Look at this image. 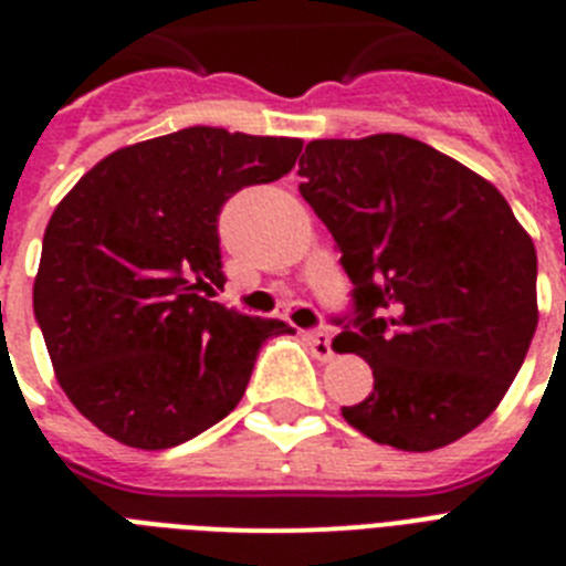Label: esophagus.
<instances>
[{"label":"esophagus","mask_w":566,"mask_h":566,"mask_svg":"<svg viewBox=\"0 0 566 566\" xmlns=\"http://www.w3.org/2000/svg\"><path fill=\"white\" fill-rule=\"evenodd\" d=\"M306 339H308V345H312V354L319 359V363H326V359L334 357L332 337H328V332H308Z\"/></svg>","instance_id":"34e87169"}]
</instances>
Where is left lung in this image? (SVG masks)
<instances>
[{
    "mask_svg": "<svg viewBox=\"0 0 566 566\" xmlns=\"http://www.w3.org/2000/svg\"><path fill=\"white\" fill-rule=\"evenodd\" d=\"M297 175L354 283L334 348L374 371L345 422L397 451L462 439L496 411L536 334L530 234L493 184L408 135L319 138Z\"/></svg>",
    "mask_w": 566,
    "mask_h": 566,
    "instance_id": "8db88e82",
    "label": "left lung"
}]
</instances>
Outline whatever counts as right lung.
Returning a JSON list of instances; mask_svg holds the SVG:
<instances>
[{
  "instance_id": "obj_1",
  "label": "right lung",
  "mask_w": 566,
  "mask_h": 566,
  "mask_svg": "<svg viewBox=\"0 0 566 566\" xmlns=\"http://www.w3.org/2000/svg\"><path fill=\"white\" fill-rule=\"evenodd\" d=\"M303 142L187 127L109 153L42 240L33 314L62 391L115 442L164 451L221 422L260 345L294 328L214 303L218 214L292 172Z\"/></svg>"
}]
</instances>
